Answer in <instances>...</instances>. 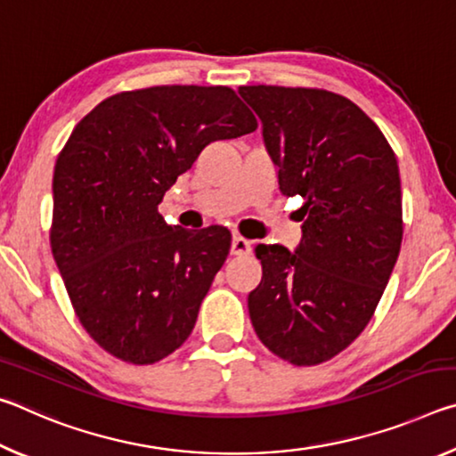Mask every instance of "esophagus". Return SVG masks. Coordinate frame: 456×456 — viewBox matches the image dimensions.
I'll use <instances>...</instances> for the list:
<instances>
[{
    "mask_svg": "<svg viewBox=\"0 0 456 456\" xmlns=\"http://www.w3.org/2000/svg\"><path fill=\"white\" fill-rule=\"evenodd\" d=\"M231 253H233V256H249L251 243L247 241V239L235 235L233 241H231Z\"/></svg>",
    "mask_w": 456,
    "mask_h": 456,
    "instance_id": "obj_1",
    "label": "esophagus"
}]
</instances>
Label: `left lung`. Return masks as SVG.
<instances>
[{
	"label": "left lung",
	"instance_id": "8db88e82",
	"mask_svg": "<svg viewBox=\"0 0 456 456\" xmlns=\"http://www.w3.org/2000/svg\"><path fill=\"white\" fill-rule=\"evenodd\" d=\"M264 125L283 195L304 197L302 243L257 245L247 297L275 356L315 366L348 348L380 302L403 243L395 151L352 100L318 88L241 86Z\"/></svg>",
	"mask_w": 456,
	"mask_h": 456
}]
</instances>
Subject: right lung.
I'll return each mask as SVG.
<instances>
[{"instance_id":"obj_1","label":"right lung","mask_w":456,"mask_h":456,"mask_svg":"<svg viewBox=\"0 0 456 456\" xmlns=\"http://www.w3.org/2000/svg\"><path fill=\"white\" fill-rule=\"evenodd\" d=\"M256 128L227 86H152L102 100L72 130L50 245L80 323L114 358L154 364L191 336L231 233L167 225L159 203L207 144Z\"/></svg>"}]
</instances>
